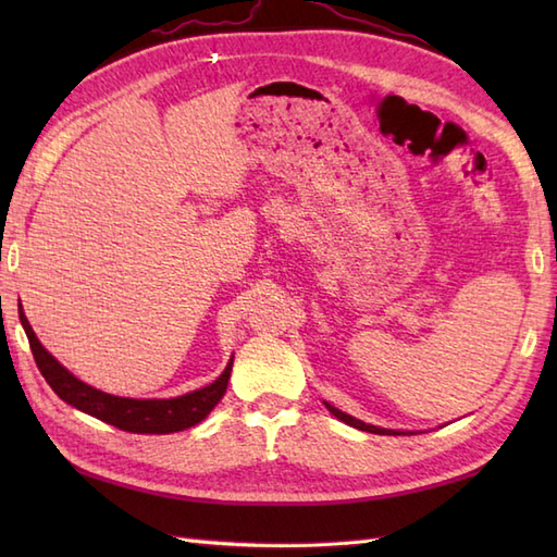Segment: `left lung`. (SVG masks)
<instances>
[{"instance_id":"left-lung-1","label":"left lung","mask_w":557,"mask_h":557,"mask_svg":"<svg viewBox=\"0 0 557 557\" xmlns=\"http://www.w3.org/2000/svg\"><path fill=\"white\" fill-rule=\"evenodd\" d=\"M325 407H327V411L333 413V417H337L339 421H345L347 425H354V429H359V431H366V433H377V435H409V433H399V431H389V429H377V425H371V423H363V421H359V419H354V417H349V413H345V411H339L337 407H333V405H327L325 401Z\"/></svg>"}]
</instances>
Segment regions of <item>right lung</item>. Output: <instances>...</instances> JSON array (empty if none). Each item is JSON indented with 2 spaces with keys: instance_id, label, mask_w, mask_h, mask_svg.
<instances>
[{
  "instance_id": "1",
  "label": "right lung",
  "mask_w": 557,
  "mask_h": 557,
  "mask_svg": "<svg viewBox=\"0 0 557 557\" xmlns=\"http://www.w3.org/2000/svg\"><path fill=\"white\" fill-rule=\"evenodd\" d=\"M18 318H21L23 330H26L28 335L33 359L38 363L47 385H50L54 393L66 401V405L81 409L83 413H90V417H96L104 423L116 425L120 431L162 435V433H176V431L191 429V425L203 421L208 413L218 407L222 395L227 393L234 357L230 359L227 369L222 371L218 381H212L210 385L194 389V393H186L182 397L132 399V397L108 395L102 393V389H96L88 383L78 381L74 373H69L64 366L40 345V339L35 337L23 309H18Z\"/></svg>"
}]
</instances>
